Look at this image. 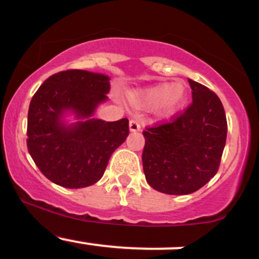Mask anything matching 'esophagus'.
<instances>
[{
	"mask_svg": "<svg viewBox=\"0 0 259 259\" xmlns=\"http://www.w3.org/2000/svg\"><path fill=\"white\" fill-rule=\"evenodd\" d=\"M140 127H141V126H140V124H139L136 120H130V121H129V130H130V132H132V133L139 132Z\"/></svg>",
	"mask_w": 259,
	"mask_h": 259,
	"instance_id": "1",
	"label": "esophagus"
}]
</instances>
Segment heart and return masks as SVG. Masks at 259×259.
I'll list each match as a JSON object with an SVG mask.
<instances>
[{
	"instance_id": "1",
	"label": "heart",
	"mask_w": 259,
	"mask_h": 259,
	"mask_svg": "<svg viewBox=\"0 0 259 259\" xmlns=\"http://www.w3.org/2000/svg\"><path fill=\"white\" fill-rule=\"evenodd\" d=\"M187 91L181 82H162L142 90L134 91L130 101L141 109L156 108V114L163 120L170 119L185 105Z\"/></svg>"
}]
</instances>
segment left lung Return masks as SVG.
Segmentation results:
<instances>
[{"instance_id":"left-lung-1","label":"left lung","mask_w":259,"mask_h":259,"mask_svg":"<svg viewBox=\"0 0 259 259\" xmlns=\"http://www.w3.org/2000/svg\"><path fill=\"white\" fill-rule=\"evenodd\" d=\"M192 103L173 121L144 132L142 165L151 187L168 195L197 191L217 174L227 141V117L213 91L189 79Z\"/></svg>"}]
</instances>
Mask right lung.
Segmentation results:
<instances>
[{"label": "right lung", "mask_w": 259, "mask_h": 259, "mask_svg": "<svg viewBox=\"0 0 259 259\" xmlns=\"http://www.w3.org/2000/svg\"><path fill=\"white\" fill-rule=\"evenodd\" d=\"M109 80L101 73L65 70L45 80L32 96L26 145L35 164L52 183L68 189L94 185L126 140V118L106 121L94 117L108 100Z\"/></svg>", "instance_id": "1"}]
</instances>
